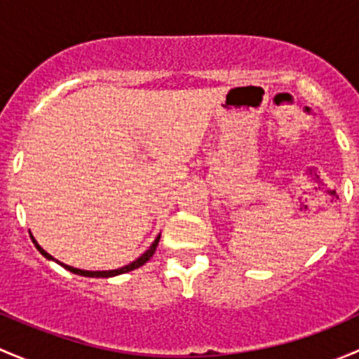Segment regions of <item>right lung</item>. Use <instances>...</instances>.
<instances>
[{
	"label": "right lung",
	"mask_w": 359,
	"mask_h": 359,
	"mask_svg": "<svg viewBox=\"0 0 359 359\" xmlns=\"http://www.w3.org/2000/svg\"><path fill=\"white\" fill-rule=\"evenodd\" d=\"M159 236H161V234H158V238L153 241V245H151V247L147 248L146 252H144L142 255L139 257V259H135V260H133V262H130L128 266H123V267H119V269H112V271H85V269H78V267L67 266V264L59 262V260L53 259V257L50 255V253H46L45 250L39 247L38 241H36L32 236H31V240H32V243H34V247L38 248V252L41 253L43 257H46V259H48V260H55L57 264H60V266H62L64 269L71 271V273L79 274V276H86V278H112V276H118V274H125V273H128V271H133V269H137V267L144 266V264H146L147 260H149L151 257L154 255V252H156V247H158V243H159Z\"/></svg>",
	"instance_id": "right-lung-1"
}]
</instances>
